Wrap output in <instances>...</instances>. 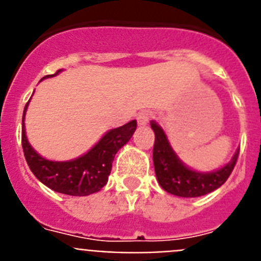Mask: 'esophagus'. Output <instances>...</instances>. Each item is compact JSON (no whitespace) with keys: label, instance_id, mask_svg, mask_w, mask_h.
Segmentation results:
<instances>
[{"label":"esophagus","instance_id":"esophagus-1","mask_svg":"<svg viewBox=\"0 0 261 261\" xmlns=\"http://www.w3.org/2000/svg\"><path fill=\"white\" fill-rule=\"evenodd\" d=\"M151 116L153 115L150 112H147V111H144V112H140L137 115V121H138V125H146L149 121L151 120Z\"/></svg>","mask_w":261,"mask_h":261}]
</instances>
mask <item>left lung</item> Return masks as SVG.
Returning <instances> with one entry per match:
<instances>
[{"mask_svg":"<svg viewBox=\"0 0 261 261\" xmlns=\"http://www.w3.org/2000/svg\"><path fill=\"white\" fill-rule=\"evenodd\" d=\"M155 135L153 147V162L159 186L166 192L179 197H199L220 188L230 176L238 159L239 149L229 163L212 172L195 171L181 162L171 147L163 129L151 121Z\"/></svg>","mask_w":261,"mask_h":261,"instance_id":"8db88e82","label":"left lung"}]
</instances>
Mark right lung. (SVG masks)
I'll return each instance as SVG.
<instances>
[{"label": "right lung", "mask_w": 261, "mask_h": 261, "mask_svg": "<svg viewBox=\"0 0 261 261\" xmlns=\"http://www.w3.org/2000/svg\"><path fill=\"white\" fill-rule=\"evenodd\" d=\"M60 71L61 69L41 80L55 77ZM29 103L30 100L23 111L22 147L32 174L48 188L64 195L87 196L102 190L108 181L115 155L130 140L137 128V121L132 120L125 125L108 130L98 144L78 158L64 162L48 161L39 155L27 140L24 116Z\"/></svg>", "instance_id": "obj_1"}]
</instances>
